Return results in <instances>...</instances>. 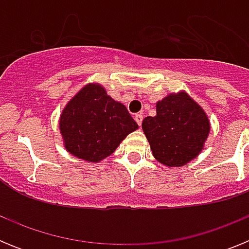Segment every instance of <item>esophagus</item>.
Segmentation results:
<instances>
[{
	"instance_id": "34e87169",
	"label": "esophagus",
	"mask_w": 249,
	"mask_h": 249,
	"mask_svg": "<svg viewBox=\"0 0 249 249\" xmlns=\"http://www.w3.org/2000/svg\"><path fill=\"white\" fill-rule=\"evenodd\" d=\"M135 121L137 122L138 126L141 127V124H142V121H143V116H142V113H137L135 116Z\"/></svg>"
}]
</instances>
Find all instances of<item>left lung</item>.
I'll return each instance as SVG.
<instances>
[{
  "label": "left lung",
  "mask_w": 249,
  "mask_h": 249,
  "mask_svg": "<svg viewBox=\"0 0 249 249\" xmlns=\"http://www.w3.org/2000/svg\"><path fill=\"white\" fill-rule=\"evenodd\" d=\"M156 111L155 117H146L142 122L156 160L168 167H179L197 157L211 129L201 106L179 92L160 101Z\"/></svg>",
  "instance_id": "8db88e82"
}]
</instances>
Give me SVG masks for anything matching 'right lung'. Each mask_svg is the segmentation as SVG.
I'll return each mask as SVG.
<instances>
[{
    "label": "right lung",
    "mask_w": 249,
    "mask_h": 249,
    "mask_svg": "<svg viewBox=\"0 0 249 249\" xmlns=\"http://www.w3.org/2000/svg\"><path fill=\"white\" fill-rule=\"evenodd\" d=\"M137 128L126 107L107 96L97 83L85 86L67 103L59 118L66 149L87 162L108 157Z\"/></svg>",
    "instance_id": "add662e5"
}]
</instances>
